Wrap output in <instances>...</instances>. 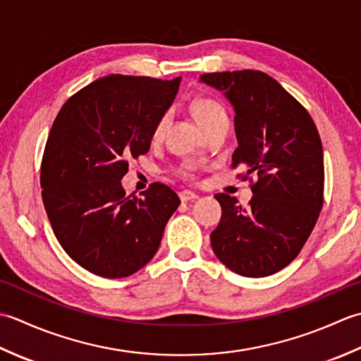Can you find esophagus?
Returning a JSON list of instances; mask_svg holds the SVG:
<instances>
[{
  "label": "esophagus",
  "instance_id": "obj_1",
  "mask_svg": "<svg viewBox=\"0 0 361 361\" xmlns=\"http://www.w3.org/2000/svg\"><path fill=\"white\" fill-rule=\"evenodd\" d=\"M179 197H180L182 202H187V201L197 200V195L193 193V191H190V190H183V191H180V193H179Z\"/></svg>",
  "mask_w": 361,
  "mask_h": 361
}]
</instances>
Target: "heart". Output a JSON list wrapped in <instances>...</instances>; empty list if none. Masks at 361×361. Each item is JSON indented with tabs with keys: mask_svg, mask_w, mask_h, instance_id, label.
I'll use <instances>...</instances> for the list:
<instances>
[{
	"mask_svg": "<svg viewBox=\"0 0 361 361\" xmlns=\"http://www.w3.org/2000/svg\"><path fill=\"white\" fill-rule=\"evenodd\" d=\"M191 114L196 118L197 124L202 128V130H209L212 128L218 126V124H221L223 121H227V114L224 107L219 104L218 101L215 99H210V98H197L193 101V104H191ZM168 114H164L157 120L156 126H154L152 130V138H160L161 134H164V130L166 128V123H168ZM191 171H193V166L191 165H183L180 173L190 176Z\"/></svg>",
	"mask_w": 361,
	"mask_h": 361,
	"instance_id": "1",
	"label": "heart"
}]
</instances>
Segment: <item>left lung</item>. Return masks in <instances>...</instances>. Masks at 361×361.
<instances>
[{"label": "left lung", "instance_id": "obj_1", "mask_svg": "<svg viewBox=\"0 0 361 361\" xmlns=\"http://www.w3.org/2000/svg\"><path fill=\"white\" fill-rule=\"evenodd\" d=\"M201 82L223 92L235 110L238 148L232 166L255 176L241 207L218 193L223 215L210 233L219 262L245 277H267L296 259L324 202L322 143L310 114L276 79L254 70L205 73Z\"/></svg>", "mask_w": 361, "mask_h": 361}]
</instances>
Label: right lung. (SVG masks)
Wrapping results in <instances>:
<instances>
[{
	"instance_id": "obj_1",
	"label": "right lung",
	"mask_w": 361,
	"mask_h": 361,
	"mask_svg": "<svg viewBox=\"0 0 361 361\" xmlns=\"http://www.w3.org/2000/svg\"><path fill=\"white\" fill-rule=\"evenodd\" d=\"M180 78L104 76L65 102L51 128L40 185L56 238L90 273L128 277L160 246L179 196L156 182L143 197L121 185L129 160L149 151L152 130Z\"/></svg>"
}]
</instances>
